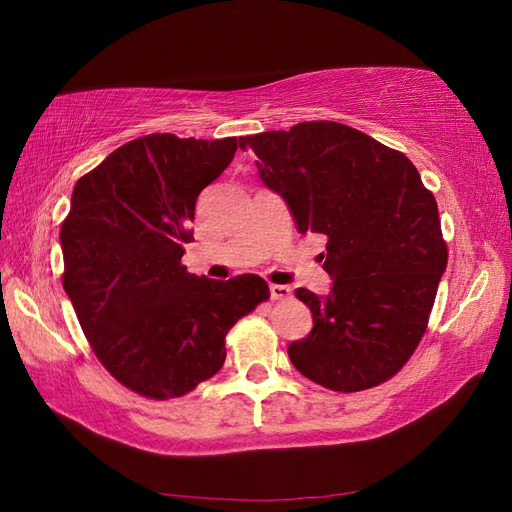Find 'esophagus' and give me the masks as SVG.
Segmentation results:
<instances>
[{
  "instance_id": "34e87169",
  "label": "esophagus",
  "mask_w": 512,
  "mask_h": 512,
  "mask_svg": "<svg viewBox=\"0 0 512 512\" xmlns=\"http://www.w3.org/2000/svg\"><path fill=\"white\" fill-rule=\"evenodd\" d=\"M290 286H281V284H270V297H273L275 301H281V299H288L290 297Z\"/></svg>"
}]
</instances>
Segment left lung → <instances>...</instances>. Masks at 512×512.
Returning a JSON list of instances; mask_svg holds the SVG:
<instances>
[{
	"label": "left lung",
	"instance_id": "left-lung-1",
	"mask_svg": "<svg viewBox=\"0 0 512 512\" xmlns=\"http://www.w3.org/2000/svg\"><path fill=\"white\" fill-rule=\"evenodd\" d=\"M259 178L279 193L299 233L328 237V297L299 288L312 312L288 345L299 372L334 391L385 383L416 350L447 270L438 204L418 169L358 129L310 121L239 138Z\"/></svg>",
	"mask_w": 512,
	"mask_h": 512
}]
</instances>
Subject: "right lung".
Wrapping results in <instances>:
<instances>
[{"label":"right lung","mask_w":512,"mask_h":512,"mask_svg":"<svg viewBox=\"0 0 512 512\" xmlns=\"http://www.w3.org/2000/svg\"><path fill=\"white\" fill-rule=\"evenodd\" d=\"M237 138L149 134L76 182L61 226L63 290L96 358L140 396L189 394L220 372L224 336L268 299L257 275L182 266L195 202L231 165Z\"/></svg>","instance_id":"right-lung-1"}]
</instances>
